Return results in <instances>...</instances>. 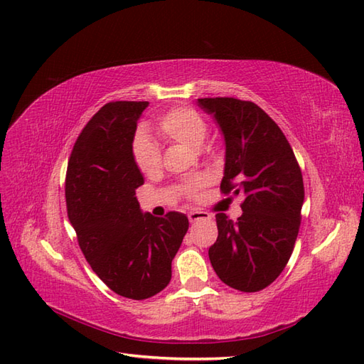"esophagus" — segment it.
Returning <instances> with one entry per match:
<instances>
[{"instance_id":"1","label":"esophagus","mask_w":364,"mask_h":364,"mask_svg":"<svg viewBox=\"0 0 364 364\" xmlns=\"http://www.w3.org/2000/svg\"><path fill=\"white\" fill-rule=\"evenodd\" d=\"M188 218H189V220L192 223H194V222L203 220V219H211V214L210 213H205V211H191Z\"/></svg>"}]
</instances>
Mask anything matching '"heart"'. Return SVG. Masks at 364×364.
Listing matches in <instances>:
<instances>
[{
	"label": "heart",
	"instance_id": "heart-1",
	"mask_svg": "<svg viewBox=\"0 0 364 364\" xmlns=\"http://www.w3.org/2000/svg\"><path fill=\"white\" fill-rule=\"evenodd\" d=\"M156 129L170 142L200 146L206 139L208 123L203 115L196 111L194 107L178 106L161 115L156 123ZM129 150L134 166L142 175L151 176L161 168L159 146L153 142V139L144 129H139L131 139ZM206 183L208 178L205 175H198L184 181L180 186V191L186 198L194 200L200 196V191L206 186Z\"/></svg>",
	"mask_w": 364,
	"mask_h": 364
}]
</instances>
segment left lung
Wrapping results in <instances>:
<instances>
[{
  "label": "left lung",
  "mask_w": 364,
  "mask_h": 364,
  "mask_svg": "<svg viewBox=\"0 0 364 364\" xmlns=\"http://www.w3.org/2000/svg\"><path fill=\"white\" fill-rule=\"evenodd\" d=\"M225 136L223 196H244L236 222L215 214L213 269L230 288L264 289L288 264L305 198L304 178L288 139L258 105L233 97L198 98Z\"/></svg>",
  "instance_id": "left-lung-1"
}]
</instances>
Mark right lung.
<instances>
[{
  "label": "right lung",
  "instance_id": "obj_1",
  "mask_svg": "<svg viewBox=\"0 0 364 364\" xmlns=\"http://www.w3.org/2000/svg\"><path fill=\"white\" fill-rule=\"evenodd\" d=\"M149 102L106 103L76 139L65 175L68 220L92 270L122 297L144 300L172 278V259L189 228L184 214H142V173L131 139Z\"/></svg>",
  "mask_w": 364,
  "mask_h": 364
}]
</instances>
